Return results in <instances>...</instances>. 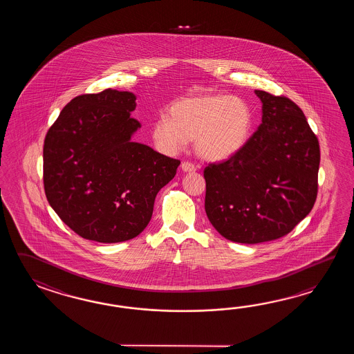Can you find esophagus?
Returning <instances> with one entry per match:
<instances>
[{"mask_svg": "<svg viewBox=\"0 0 354 354\" xmlns=\"http://www.w3.org/2000/svg\"><path fill=\"white\" fill-rule=\"evenodd\" d=\"M180 169H182V172H185V174L196 172V167L194 166V165H191V163H188V162H182Z\"/></svg>", "mask_w": 354, "mask_h": 354, "instance_id": "esophagus-1", "label": "esophagus"}]
</instances>
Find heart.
Returning a JSON list of instances; mask_svg holds the SVG:
<instances>
[{"instance_id":"heart-1","label":"heart","mask_w":354,"mask_h":354,"mask_svg":"<svg viewBox=\"0 0 354 354\" xmlns=\"http://www.w3.org/2000/svg\"><path fill=\"white\" fill-rule=\"evenodd\" d=\"M253 111L244 98L232 95H200L174 101L168 118L151 124V138L167 154L180 151L194 140L198 158L220 163L233 158L248 143Z\"/></svg>"}]
</instances>
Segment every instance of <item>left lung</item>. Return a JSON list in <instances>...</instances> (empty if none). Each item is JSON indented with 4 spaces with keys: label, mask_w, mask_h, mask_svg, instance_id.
Segmentation results:
<instances>
[{
    "label": "left lung",
    "mask_w": 354,
    "mask_h": 354,
    "mask_svg": "<svg viewBox=\"0 0 354 354\" xmlns=\"http://www.w3.org/2000/svg\"><path fill=\"white\" fill-rule=\"evenodd\" d=\"M262 124L233 158L205 168V211L227 241L257 244L290 233L315 203L320 148L300 107L256 90Z\"/></svg>",
    "instance_id": "left-lung-1"
}]
</instances>
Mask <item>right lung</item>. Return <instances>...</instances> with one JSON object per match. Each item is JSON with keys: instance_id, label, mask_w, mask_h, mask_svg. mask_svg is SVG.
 I'll list each match as a JSON object with an SVG mask.
<instances>
[{"instance_id": "1", "label": "right lung", "mask_w": 354, "mask_h": 354, "mask_svg": "<svg viewBox=\"0 0 354 354\" xmlns=\"http://www.w3.org/2000/svg\"><path fill=\"white\" fill-rule=\"evenodd\" d=\"M136 96L107 88L73 98L44 142V188L62 221L84 239L130 241L151 221L180 160L131 138Z\"/></svg>"}]
</instances>
